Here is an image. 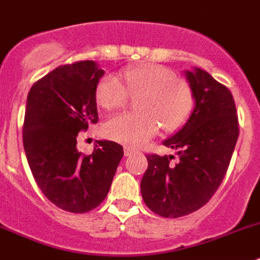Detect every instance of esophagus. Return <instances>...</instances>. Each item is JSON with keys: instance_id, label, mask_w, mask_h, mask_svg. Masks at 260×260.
Instances as JSON below:
<instances>
[{"instance_id": "obj_1", "label": "esophagus", "mask_w": 260, "mask_h": 260, "mask_svg": "<svg viewBox=\"0 0 260 260\" xmlns=\"http://www.w3.org/2000/svg\"><path fill=\"white\" fill-rule=\"evenodd\" d=\"M135 152H136V149L131 148V146H125V148H124V155H125V157H128V155L133 154V153H135Z\"/></svg>"}]
</instances>
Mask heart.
<instances>
[{"mask_svg":"<svg viewBox=\"0 0 260 260\" xmlns=\"http://www.w3.org/2000/svg\"><path fill=\"white\" fill-rule=\"evenodd\" d=\"M117 77L105 76L96 85V101L106 110H115L139 95V112H124L110 117L105 124L107 137L127 145H140L155 136L159 125L166 132L182 128L193 110V94L188 83L158 64H140Z\"/></svg>","mask_w":260,"mask_h":260,"instance_id":"b5f03b06","label":"heart"}]
</instances>
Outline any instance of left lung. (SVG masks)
<instances>
[{"mask_svg":"<svg viewBox=\"0 0 260 260\" xmlns=\"http://www.w3.org/2000/svg\"><path fill=\"white\" fill-rule=\"evenodd\" d=\"M184 73L195 108L182 129L164 141L177 150L178 159L148 154L141 179L146 207L162 217H182L209 202L226 174L239 135L229 89L199 68Z\"/></svg>","mask_w":260,"mask_h":260,"instance_id":"left-lung-1","label":"left lung"}]
</instances>
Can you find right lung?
Here are the masks:
<instances>
[{"label":"right lung","mask_w":260,"mask_h":260,"mask_svg":"<svg viewBox=\"0 0 260 260\" xmlns=\"http://www.w3.org/2000/svg\"><path fill=\"white\" fill-rule=\"evenodd\" d=\"M105 74L95 61L56 68L27 95L23 146L36 184L49 202L72 213L96 208L107 196L123 146L98 141L91 154L77 149V136L98 123L95 90Z\"/></svg>","instance_id":"add662e5"}]
</instances>
